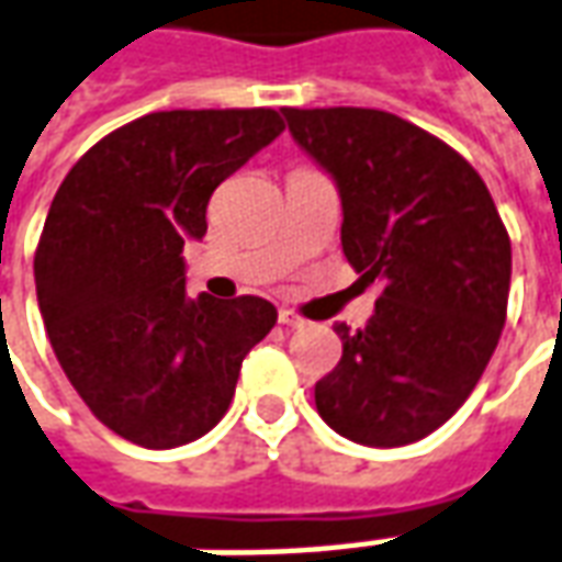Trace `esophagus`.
<instances>
[{
	"label": "esophagus",
	"instance_id": "obj_1",
	"mask_svg": "<svg viewBox=\"0 0 562 562\" xmlns=\"http://www.w3.org/2000/svg\"><path fill=\"white\" fill-rule=\"evenodd\" d=\"M280 325H285V328H304V319L294 313V310H280Z\"/></svg>",
	"mask_w": 562,
	"mask_h": 562
}]
</instances>
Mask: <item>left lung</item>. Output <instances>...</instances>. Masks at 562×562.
<instances>
[{"label":"left lung","instance_id":"8db88e82","mask_svg":"<svg viewBox=\"0 0 562 562\" xmlns=\"http://www.w3.org/2000/svg\"><path fill=\"white\" fill-rule=\"evenodd\" d=\"M335 182L347 261L376 282L364 328L316 383L319 417L349 441L402 447L457 414L499 344L512 243L484 179L441 139L380 109H282Z\"/></svg>","mask_w":562,"mask_h":562}]
</instances>
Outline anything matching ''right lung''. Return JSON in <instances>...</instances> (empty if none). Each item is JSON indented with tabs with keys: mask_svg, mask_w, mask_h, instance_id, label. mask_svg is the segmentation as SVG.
<instances>
[{
	"mask_svg": "<svg viewBox=\"0 0 562 562\" xmlns=\"http://www.w3.org/2000/svg\"><path fill=\"white\" fill-rule=\"evenodd\" d=\"M285 131L273 109H176L90 148L54 194L35 297L69 383L103 426L148 450L225 417L246 352L277 307L186 292V243L213 191Z\"/></svg>",
	"mask_w": 562,
	"mask_h": 562,
	"instance_id": "add662e5",
	"label": "right lung"
}]
</instances>
